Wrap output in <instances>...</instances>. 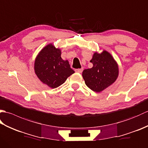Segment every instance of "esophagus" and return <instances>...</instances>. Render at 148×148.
<instances>
[{"mask_svg": "<svg viewBox=\"0 0 148 148\" xmlns=\"http://www.w3.org/2000/svg\"><path fill=\"white\" fill-rule=\"evenodd\" d=\"M83 69L81 68V69H76L75 70V71H76V72H78V73H81V72H83Z\"/></svg>", "mask_w": 148, "mask_h": 148, "instance_id": "obj_1", "label": "esophagus"}]
</instances>
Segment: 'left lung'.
<instances>
[{
  "label": "left lung",
  "mask_w": 148,
  "mask_h": 148,
  "mask_svg": "<svg viewBox=\"0 0 148 148\" xmlns=\"http://www.w3.org/2000/svg\"><path fill=\"white\" fill-rule=\"evenodd\" d=\"M90 62L93 64L92 68L84 69L82 74L89 88L100 92L115 82L118 76V66L109 53L95 52Z\"/></svg>",
  "instance_id": "8db88e82"
}]
</instances>
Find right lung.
<instances>
[{"mask_svg": "<svg viewBox=\"0 0 148 148\" xmlns=\"http://www.w3.org/2000/svg\"><path fill=\"white\" fill-rule=\"evenodd\" d=\"M34 70L39 79L51 88L60 86L74 73L69 62L61 58V50L51 44L45 46L37 56Z\"/></svg>", "mask_w": 148, "mask_h": 148, "instance_id": "right-lung-1", "label": "right lung"}]
</instances>
